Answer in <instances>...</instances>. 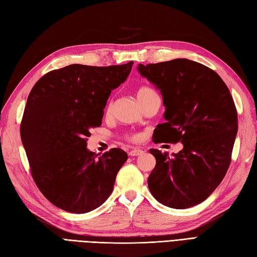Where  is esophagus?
I'll return each instance as SVG.
<instances>
[{
	"label": "esophagus",
	"mask_w": 257,
	"mask_h": 257,
	"mask_svg": "<svg viewBox=\"0 0 257 257\" xmlns=\"http://www.w3.org/2000/svg\"><path fill=\"white\" fill-rule=\"evenodd\" d=\"M143 154H144V150H142V149H133L128 152V155L131 157H137V156H141Z\"/></svg>",
	"instance_id": "34e87169"
}]
</instances>
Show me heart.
Returning a JSON list of instances; mask_svg holds the SVG:
<instances>
[{
    "instance_id": "b5f03b06",
    "label": "heart",
    "mask_w": 257,
    "mask_h": 257,
    "mask_svg": "<svg viewBox=\"0 0 257 257\" xmlns=\"http://www.w3.org/2000/svg\"><path fill=\"white\" fill-rule=\"evenodd\" d=\"M151 93H154V89H151L148 86H142V87H140V88L137 89V93H136L137 99L138 100L143 99V98H145L146 96L151 94ZM127 140H130L132 142H138V141L141 140V135L140 134H132V135L127 136Z\"/></svg>"
}]
</instances>
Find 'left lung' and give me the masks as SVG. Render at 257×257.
Wrapping results in <instances>:
<instances>
[{
	"mask_svg": "<svg viewBox=\"0 0 257 257\" xmlns=\"http://www.w3.org/2000/svg\"><path fill=\"white\" fill-rule=\"evenodd\" d=\"M160 91L165 123L157 126L155 143L180 142L170 157L150 149L156 166L148 187L159 202L188 209L217 188L231 161L238 114L225 82L212 69L185 58L137 67Z\"/></svg>",
	"mask_w": 257,
	"mask_h": 257,
	"instance_id": "left-lung-1",
	"label": "left lung"
}]
</instances>
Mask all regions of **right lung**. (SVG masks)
<instances>
[{"mask_svg": "<svg viewBox=\"0 0 257 257\" xmlns=\"http://www.w3.org/2000/svg\"><path fill=\"white\" fill-rule=\"evenodd\" d=\"M132 66H67L43 75L28 96L20 136L31 174L61 210L91 212L111 195L127 154L113 148L97 158L86 141L89 131L101 125L111 91L127 79Z\"/></svg>", "mask_w": 257, "mask_h": 257, "instance_id": "right-lung-1", "label": "right lung"}]
</instances>
